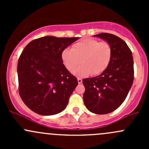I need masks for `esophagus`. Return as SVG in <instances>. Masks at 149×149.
<instances>
[{"label": "esophagus", "instance_id": "esophagus-1", "mask_svg": "<svg viewBox=\"0 0 149 149\" xmlns=\"http://www.w3.org/2000/svg\"><path fill=\"white\" fill-rule=\"evenodd\" d=\"M77 80H78V83H79V84H81L82 83V79H81V78L78 77Z\"/></svg>", "mask_w": 149, "mask_h": 149}]
</instances>
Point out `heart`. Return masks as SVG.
<instances>
[{"label": "heart", "instance_id": "1", "mask_svg": "<svg viewBox=\"0 0 149 149\" xmlns=\"http://www.w3.org/2000/svg\"><path fill=\"white\" fill-rule=\"evenodd\" d=\"M111 58L112 48L109 43L94 39H84L75 43L72 49L67 48L62 52L63 63L69 70H73L81 62L83 63L73 70V73L78 76L90 73L100 74L108 67Z\"/></svg>", "mask_w": 149, "mask_h": 149}]
</instances>
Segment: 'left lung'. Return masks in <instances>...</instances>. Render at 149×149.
<instances>
[{
  "mask_svg": "<svg viewBox=\"0 0 149 149\" xmlns=\"http://www.w3.org/2000/svg\"><path fill=\"white\" fill-rule=\"evenodd\" d=\"M107 42L112 58L106 70L99 76L83 79L84 102L90 112L104 115L118 109L125 100L134 79L132 52L125 41L114 34H96Z\"/></svg>",
  "mask_w": 149,
  "mask_h": 149,
  "instance_id": "1",
  "label": "left lung"
}]
</instances>
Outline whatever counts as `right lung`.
<instances>
[{
	"instance_id": "1",
	"label": "right lung",
	"mask_w": 149,
	"mask_h": 149,
	"mask_svg": "<svg viewBox=\"0 0 149 149\" xmlns=\"http://www.w3.org/2000/svg\"><path fill=\"white\" fill-rule=\"evenodd\" d=\"M78 39L46 36L22 51L17 65L19 93L33 112L52 115L65 109L78 81L63 65L62 52Z\"/></svg>"
}]
</instances>
